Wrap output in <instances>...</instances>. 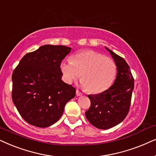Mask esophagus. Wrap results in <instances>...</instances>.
Masks as SVG:
<instances>
[{
    "label": "esophagus",
    "mask_w": 156,
    "mask_h": 156,
    "mask_svg": "<svg viewBox=\"0 0 156 156\" xmlns=\"http://www.w3.org/2000/svg\"><path fill=\"white\" fill-rule=\"evenodd\" d=\"M76 95L77 96H80V95H82V93H80L78 90H76Z\"/></svg>",
    "instance_id": "1"
}]
</instances>
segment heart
Masks as SVG:
<instances>
[{
  "label": "heart",
  "instance_id": "heart-1",
  "mask_svg": "<svg viewBox=\"0 0 156 156\" xmlns=\"http://www.w3.org/2000/svg\"><path fill=\"white\" fill-rule=\"evenodd\" d=\"M60 70L67 83H71L80 74L82 86L90 93H100L111 86L117 67L113 59L98 52L86 51L73 55L71 61H62Z\"/></svg>",
  "mask_w": 156,
  "mask_h": 156
}]
</instances>
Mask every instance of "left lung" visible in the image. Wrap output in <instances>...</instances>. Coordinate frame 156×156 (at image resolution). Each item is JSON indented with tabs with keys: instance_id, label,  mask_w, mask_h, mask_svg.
I'll return each instance as SVG.
<instances>
[{
	"instance_id": "8db88e82",
	"label": "left lung",
	"mask_w": 156,
	"mask_h": 156,
	"mask_svg": "<svg viewBox=\"0 0 156 156\" xmlns=\"http://www.w3.org/2000/svg\"><path fill=\"white\" fill-rule=\"evenodd\" d=\"M117 67V76L113 84L104 92L88 95L90 107L86 117L99 129H109L125 119L129 111L134 79L125 60L105 47Z\"/></svg>"
}]
</instances>
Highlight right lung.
Listing matches in <instances>:
<instances>
[{
	"mask_svg": "<svg viewBox=\"0 0 156 156\" xmlns=\"http://www.w3.org/2000/svg\"><path fill=\"white\" fill-rule=\"evenodd\" d=\"M71 51L64 45H44L26 54L12 75V99L22 118L36 127L56 123L76 88L61 80L60 64Z\"/></svg>",
	"mask_w": 156,
	"mask_h": 156,
	"instance_id": "right-lung-1",
	"label": "right lung"
}]
</instances>
